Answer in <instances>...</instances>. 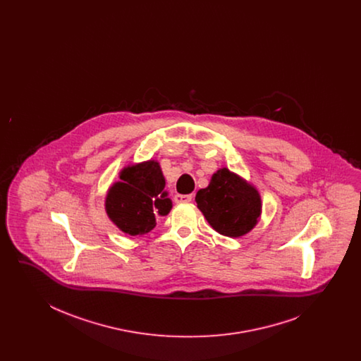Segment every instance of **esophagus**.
<instances>
[{"label":"esophagus","instance_id":"obj_1","mask_svg":"<svg viewBox=\"0 0 361 361\" xmlns=\"http://www.w3.org/2000/svg\"><path fill=\"white\" fill-rule=\"evenodd\" d=\"M190 200H192V195H180V193H177V195L174 196V202H176L177 204L189 203Z\"/></svg>","mask_w":361,"mask_h":361}]
</instances>
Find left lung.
<instances>
[{"label":"left lung","mask_w":361,"mask_h":361,"mask_svg":"<svg viewBox=\"0 0 361 361\" xmlns=\"http://www.w3.org/2000/svg\"><path fill=\"white\" fill-rule=\"evenodd\" d=\"M195 200L207 222L226 237L249 233L261 214L257 189L226 168L212 174L209 185L200 189Z\"/></svg>","instance_id":"8db88e82"}]
</instances>
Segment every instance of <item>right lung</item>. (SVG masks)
Listing matches in <instances>:
<instances>
[{
    "instance_id": "right-lung-1",
    "label": "right lung",
    "mask_w": 361,
    "mask_h": 361,
    "mask_svg": "<svg viewBox=\"0 0 361 361\" xmlns=\"http://www.w3.org/2000/svg\"><path fill=\"white\" fill-rule=\"evenodd\" d=\"M121 180L105 197L109 219L130 235H142L155 227V212L165 216L172 209V200L165 190V178L157 161H147L124 168Z\"/></svg>"
}]
</instances>
